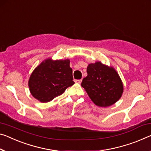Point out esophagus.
Masks as SVG:
<instances>
[{"label": "esophagus", "mask_w": 151, "mask_h": 151, "mask_svg": "<svg viewBox=\"0 0 151 151\" xmlns=\"http://www.w3.org/2000/svg\"><path fill=\"white\" fill-rule=\"evenodd\" d=\"M75 82L77 83H81V82H82V79H79V80H75Z\"/></svg>", "instance_id": "34e87169"}]
</instances>
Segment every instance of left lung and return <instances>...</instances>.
Segmentation results:
<instances>
[{
	"mask_svg": "<svg viewBox=\"0 0 151 151\" xmlns=\"http://www.w3.org/2000/svg\"><path fill=\"white\" fill-rule=\"evenodd\" d=\"M87 72L81 86L96 106L108 107L120 99L124 90L122 81L113 67L96 62L88 64Z\"/></svg>",
	"mask_w": 151,
	"mask_h": 151,
	"instance_id": "obj_1",
	"label": "left lung"
}]
</instances>
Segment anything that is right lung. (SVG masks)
Listing matches in <instances>:
<instances>
[{
    "mask_svg": "<svg viewBox=\"0 0 151 151\" xmlns=\"http://www.w3.org/2000/svg\"><path fill=\"white\" fill-rule=\"evenodd\" d=\"M70 60L47 58L33 71L28 85L33 97L40 102L52 101L75 84Z\"/></svg>",
    "mask_w": 151,
    "mask_h": 151,
    "instance_id": "add662e5",
    "label": "right lung"
}]
</instances>
